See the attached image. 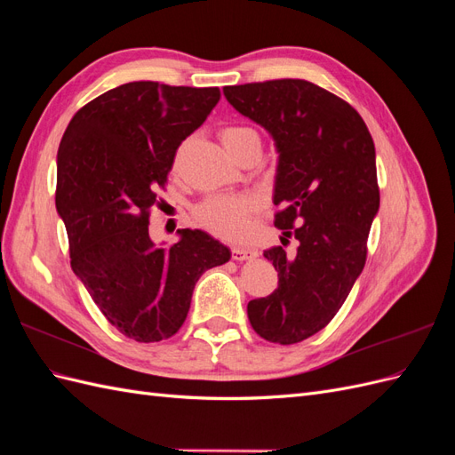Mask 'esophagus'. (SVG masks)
Returning a JSON list of instances; mask_svg holds the SVG:
<instances>
[{
  "label": "esophagus",
  "instance_id": "1",
  "mask_svg": "<svg viewBox=\"0 0 455 455\" xmlns=\"http://www.w3.org/2000/svg\"><path fill=\"white\" fill-rule=\"evenodd\" d=\"M231 256L233 259L237 261H244V259H252L258 256L256 249H251V246H233L231 249Z\"/></svg>",
  "mask_w": 455,
  "mask_h": 455
}]
</instances>
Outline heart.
<instances>
[{
	"instance_id": "obj_1",
	"label": "heart",
	"mask_w": 455,
	"mask_h": 455,
	"mask_svg": "<svg viewBox=\"0 0 455 455\" xmlns=\"http://www.w3.org/2000/svg\"><path fill=\"white\" fill-rule=\"evenodd\" d=\"M220 139L235 159H239L251 148L261 149V139L252 127H224L220 131ZM256 211L258 203L251 196H212L196 206L194 216L204 229H209L214 235L237 241L244 239L251 233L252 216Z\"/></svg>"
}]
</instances>
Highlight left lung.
Returning a JSON list of instances; mask_svg holds the SVG:
<instances>
[{"mask_svg":"<svg viewBox=\"0 0 455 455\" xmlns=\"http://www.w3.org/2000/svg\"><path fill=\"white\" fill-rule=\"evenodd\" d=\"M224 96L279 151L275 226L281 243L294 237L298 249L264 251L279 286L246 311L258 336L291 346L334 319L363 273L379 209L374 140L351 104L306 79L224 87Z\"/></svg>","mask_w":455,"mask_h":455,"instance_id":"1","label":"left lung"}]
</instances>
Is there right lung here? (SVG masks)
<instances>
[{
    "mask_svg": "<svg viewBox=\"0 0 455 455\" xmlns=\"http://www.w3.org/2000/svg\"><path fill=\"white\" fill-rule=\"evenodd\" d=\"M220 100L218 87L132 81L85 104L68 125L57 157V212L70 264L123 336L149 343L184 324L201 275L231 258L201 229H178L169 249L149 239L176 149Z\"/></svg>",
    "mask_w": 455,
    "mask_h": 455,
    "instance_id": "obj_1",
    "label": "right lung"
}]
</instances>
